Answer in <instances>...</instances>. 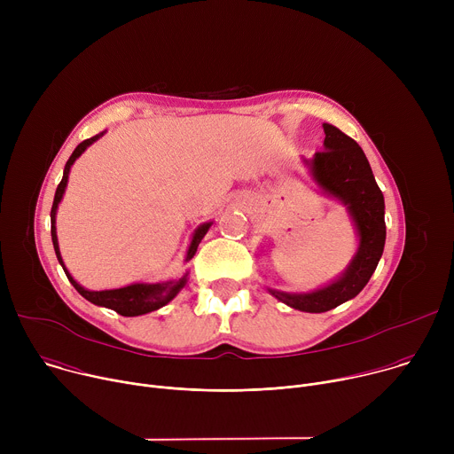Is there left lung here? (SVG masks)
<instances>
[{
    "label": "left lung",
    "mask_w": 454,
    "mask_h": 454,
    "mask_svg": "<svg viewBox=\"0 0 454 454\" xmlns=\"http://www.w3.org/2000/svg\"><path fill=\"white\" fill-rule=\"evenodd\" d=\"M323 131L325 151L305 160V165L317 186L347 207L359 247L345 273L325 287L300 294L270 289L282 303L305 312H325L357 296L373 275L386 240L384 198L363 149L331 123H323Z\"/></svg>",
    "instance_id": "8db88e82"
}]
</instances>
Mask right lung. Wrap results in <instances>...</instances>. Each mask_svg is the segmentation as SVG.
Masks as SVG:
<instances>
[{
    "instance_id": "obj_1",
    "label": "right lung",
    "mask_w": 454,
    "mask_h": 454,
    "mask_svg": "<svg viewBox=\"0 0 454 454\" xmlns=\"http://www.w3.org/2000/svg\"><path fill=\"white\" fill-rule=\"evenodd\" d=\"M104 133L97 135V137H91L88 140H84L82 144L77 145V149L74 151V154L70 156V160L67 161V167H64V174H62V179L55 190V198H53V205H51V212H50V217H51V242H53V249H55V254H57V261L59 264L62 266L64 273H67L68 280L72 282V286L91 303L95 305H100V307H107L121 316H140V314H147V312H153V310H158L160 307L167 305L186 284V275L179 280H168V282H158V284H131V286H125V287H120V289H109V291H88L84 289L81 284H77L74 280V277L70 275V271L67 270V266H64L62 262V256H60V251H59V242H57V231H55V215H57V208H59V203L64 196V190H67V184H68V174H70V168L72 165L75 163V160L93 144L97 142ZM212 226V223H205L201 224L196 231H193V237H192V242L188 246V251H186V262L190 261V258L196 254L198 251V246L200 242L203 240V237L207 235L208 228Z\"/></svg>"
}]
</instances>
